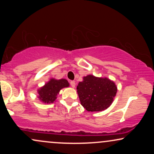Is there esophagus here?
Listing matches in <instances>:
<instances>
[{
    "instance_id": "esophagus-1",
    "label": "esophagus",
    "mask_w": 154,
    "mask_h": 154,
    "mask_svg": "<svg viewBox=\"0 0 154 154\" xmlns=\"http://www.w3.org/2000/svg\"><path fill=\"white\" fill-rule=\"evenodd\" d=\"M70 85H71V86L72 88H75V81H71V82H70Z\"/></svg>"
}]
</instances>
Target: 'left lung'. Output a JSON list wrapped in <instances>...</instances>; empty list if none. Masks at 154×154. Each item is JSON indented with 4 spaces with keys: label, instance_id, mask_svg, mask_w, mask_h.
Masks as SVG:
<instances>
[{
    "label": "left lung",
    "instance_id": "1",
    "mask_svg": "<svg viewBox=\"0 0 154 154\" xmlns=\"http://www.w3.org/2000/svg\"><path fill=\"white\" fill-rule=\"evenodd\" d=\"M82 106L88 111H101L111 106L116 96L115 83L106 77L88 75L77 87Z\"/></svg>",
    "mask_w": 154,
    "mask_h": 154
}]
</instances>
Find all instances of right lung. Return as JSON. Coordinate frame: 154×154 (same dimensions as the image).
I'll return each mask as SVG.
<instances>
[{
	"label": "right lung",
	"instance_id": "1",
	"mask_svg": "<svg viewBox=\"0 0 154 154\" xmlns=\"http://www.w3.org/2000/svg\"><path fill=\"white\" fill-rule=\"evenodd\" d=\"M69 86V83L65 79H51L45 85L38 90V98L44 103H52L56 100L59 91L63 88Z\"/></svg>",
	"mask_w": 154,
	"mask_h": 154
}]
</instances>
